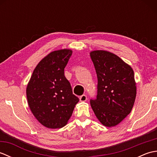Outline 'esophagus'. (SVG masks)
Masks as SVG:
<instances>
[{"label":"esophagus","instance_id":"34e87169","mask_svg":"<svg viewBox=\"0 0 157 157\" xmlns=\"http://www.w3.org/2000/svg\"><path fill=\"white\" fill-rule=\"evenodd\" d=\"M79 101H80L81 102H86V101H87V96H86V95H85V94L81 96L80 97H79Z\"/></svg>","mask_w":157,"mask_h":157}]
</instances>
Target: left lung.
<instances>
[{
    "label": "left lung",
    "instance_id": "obj_1",
    "mask_svg": "<svg viewBox=\"0 0 157 157\" xmlns=\"http://www.w3.org/2000/svg\"><path fill=\"white\" fill-rule=\"evenodd\" d=\"M97 75V94L90 99L96 117L106 127L115 126L131 112L136 96L134 73L119 56L105 51L90 52Z\"/></svg>",
    "mask_w": 157,
    "mask_h": 157
}]
</instances>
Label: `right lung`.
I'll return each mask as SVG.
<instances>
[{"mask_svg": "<svg viewBox=\"0 0 157 157\" xmlns=\"http://www.w3.org/2000/svg\"><path fill=\"white\" fill-rule=\"evenodd\" d=\"M71 55L69 49L50 53L36 66L27 86L26 94L31 111L48 128L65 125L79 102L64 75Z\"/></svg>", "mask_w": 157, "mask_h": 157, "instance_id": "1", "label": "right lung"}]
</instances>
